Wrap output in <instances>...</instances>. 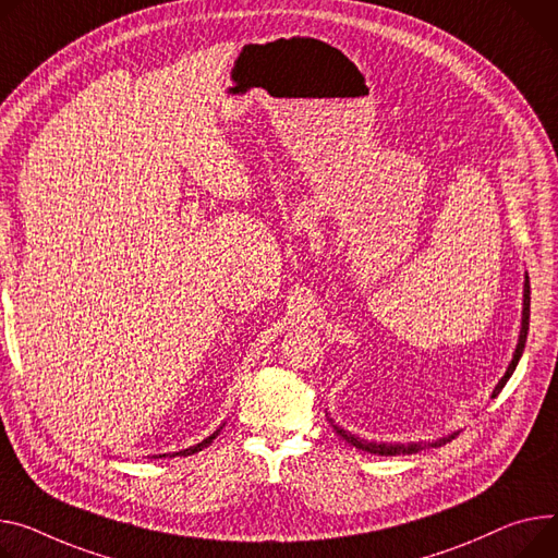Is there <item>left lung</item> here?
I'll use <instances>...</instances> for the list:
<instances>
[{"mask_svg": "<svg viewBox=\"0 0 558 558\" xmlns=\"http://www.w3.org/2000/svg\"><path fill=\"white\" fill-rule=\"evenodd\" d=\"M527 330H530V277L525 275V286H523V319H521L519 344H517V351H513L511 364L507 366V373H505L502 379L496 384V389H494L492 398H496V396L502 391V387L507 384V379L511 377V373L517 371V364H519V360H521V355H523L525 341H527ZM332 426H335V432L339 434V438H344L349 445H353V447H357V449H362V451H368V453H377V456L415 453V451H420V449H424V447H440V445L449 442L451 438H456V434H451V436H445V438H440V440H436V442H432V445H424V442H409V445H391V442H389V445H387V442H368V440H362V438L349 434L347 428H341V426H337V424H332Z\"/></svg>", "mask_w": 558, "mask_h": 558, "instance_id": "obj_1", "label": "left lung"}]
</instances>
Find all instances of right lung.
<instances>
[{
  "mask_svg": "<svg viewBox=\"0 0 558 558\" xmlns=\"http://www.w3.org/2000/svg\"><path fill=\"white\" fill-rule=\"evenodd\" d=\"M219 432H221V428H217V432H214L209 438H205L203 442H198V445H194V447H190V449H183V451H177V453H162V456H156V458H165V456H192V453H196V451H201L203 447H207L214 438H217L219 436Z\"/></svg>",
  "mask_w": 558,
  "mask_h": 558,
  "instance_id": "right-lung-1",
  "label": "right lung"
}]
</instances>
